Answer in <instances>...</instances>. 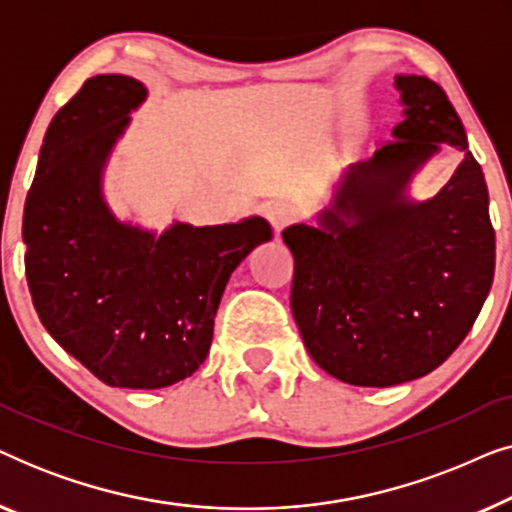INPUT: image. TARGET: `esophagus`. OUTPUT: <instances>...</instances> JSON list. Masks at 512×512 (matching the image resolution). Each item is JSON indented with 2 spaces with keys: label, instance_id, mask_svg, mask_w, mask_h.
I'll return each instance as SVG.
<instances>
[{
  "label": "esophagus",
  "instance_id": "obj_1",
  "mask_svg": "<svg viewBox=\"0 0 512 512\" xmlns=\"http://www.w3.org/2000/svg\"><path fill=\"white\" fill-rule=\"evenodd\" d=\"M265 216H268L275 233H282V230L296 219V212H293V207L286 205V202H272V205L265 209Z\"/></svg>",
  "mask_w": 512,
  "mask_h": 512
}]
</instances>
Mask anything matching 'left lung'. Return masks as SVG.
<instances>
[{
	"mask_svg": "<svg viewBox=\"0 0 512 512\" xmlns=\"http://www.w3.org/2000/svg\"><path fill=\"white\" fill-rule=\"evenodd\" d=\"M396 88L403 121L394 139L349 165L319 226L282 233L307 352L356 387H394L438 368L471 331L494 279L485 174L459 114L426 76H396ZM440 143L465 160L433 199L410 201L411 177Z\"/></svg>",
	"mask_w": 512,
	"mask_h": 512,
	"instance_id": "8db88e82",
	"label": "left lung"
}]
</instances>
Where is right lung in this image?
Wrapping results in <instances>:
<instances>
[{
  "instance_id": "obj_1",
  "label": "right lung",
  "mask_w": 512,
  "mask_h": 512,
  "mask_svg": "<svg viewBox=\"0 0 512 512\" xmlns=\"http://www.w3.org/2000/svg\"><path fill=\"white\" fill-rule=\"evenodd\" d=\"M146 100L144 83L100 74L48 125L25 200V275L51 338L109 387L163 389L207 359L230 275L270 223L165 233L123 223L102 195L104 165Z\"/></svg>"
}]
</instances>
